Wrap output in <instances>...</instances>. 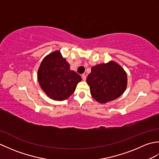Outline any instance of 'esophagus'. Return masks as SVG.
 <instances>
[{
    "mask_svg": "<svg viewBox=\"0 0 159 159\" xmlns=\"http://www.w3.org/2000/svg\"><path fill=\"white\" fill-rule=\"evenodd\" d=\"M81 77H82V79L83 80H86V75L85 74H82V76H81Z\"/></svg>",
    "mask_w": 159,
    "mask_h": 159,
    "instance_id": "obj_1",
    "label": "esophagus"
}]
</instances>
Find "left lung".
<instances>
[{
	"instance_id": "left-lung-1",
	"label": "left lung",
	"mask_w": 159,
	"mask_h": 159,
	"mask_svg": "<svg viewBox=\"0 0 159 159\" xmlns=\"http://www.w3.org/2000/svg\"><path fill=\"white\" fill-rule=\"evenodd\" d=\"M87 83L91 94L100 103H106L120 97L126 89L127 76L122 67L113 61L92 68Z\"/></svg>"
}]
</instances>
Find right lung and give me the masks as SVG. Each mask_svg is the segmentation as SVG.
<instances>
[{"label": "right lung", "mask_w": 159, "mask_h": 159, "mask_svg": "<svg viewBox=\"0 0 159 159\" xmlns=\"http://www.w3.org/2000/svg\"><path fill=\"white\" fill-rule=\"evenodd\" d=\"M38 79L42 89L56 100L69 98L81 80L79 74L70 70V64L59 51L53 52L43 59L38 70Z\"/></svg>", "instance_id": "add662e5"}]
</instances>
